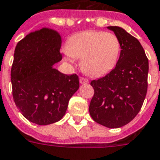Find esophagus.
<instances>
[{"mask_svg":"<svg viewBox=\"0 0 160 160\" xmlns=\"http://www.w3.org/2000/svg\"><path fill=\"white\" fill-rule=\"evenodd\" d=\"M80 84H87V83H89V80H87V79H86V78H84V77H80Z\"/></svg>","mask_w":160,"mask_h":160,"instance_id":"1","label":"esophagus"}]
</instances>
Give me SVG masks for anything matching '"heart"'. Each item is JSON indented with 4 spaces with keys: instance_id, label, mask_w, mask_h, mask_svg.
Returning <instances> with one entry per match:
<instances>
[{
    "instance_id": "obj_1",
    "label": "heart",
    "mask_w": 160,
    "mask_h": 160,
    "mask_svg": "<svg viewBox=\"0 0 160 160\" xmlns=\"http://www.w3.org/2000/svg\"><path fill=\"white\" fill-rule=\"evenodd\" d=\"M121 50L119 39L113 33L85 31L72 35L67 41V62L80 58L84 73L92 77L106 75L115 68Z\"/></svg>"
}]
</instances>
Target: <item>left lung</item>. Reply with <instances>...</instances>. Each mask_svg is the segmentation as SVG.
Instances as JSON below:
<instances>
[{"label": "left lung", "mask_w": 160, "mask_h": 160, "mask_svg": "<svg viewBox=\"0 0 160 160\" xmlns=\"http://www.w3.org/2000/svg\"><path fill=\"white\" fill-rule=\"evenodd\" d=\"M119 39L121 51L115 68L91 86L94 96L89 112L94 121L119 128L139 113L148 90V59L137 38L118 26H108Z\"/></svg>", "instance_id": "left-lung-1"}]
</instances>
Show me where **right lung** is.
<instances>
[{
	"instance_id": "obj_1",
	"label": "right lung",
	"mask_w": 160,
	"mask_h": 160,
	"mask_svg": "<svg viewBox=\"0 0 160 160\" xmlns=\"http://www.w3.org/2000/svg\"><path fill=\"white\" fill-rule=\"evenodd\" d=\"M61 44L58 32L43 28L26 35L15 48L11 69L13 100L23 116L37 125L59 121L80 87L77 74L53 68L62 60Z\"/></svg>"
}]
</instances>
